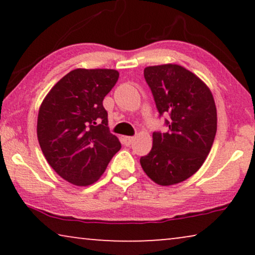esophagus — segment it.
Masks as SVG:
<instances>
[{
	"mask_svg": "<svg viewBox=\"0 0 255 255\" xmlns=\"http://www.w3.org/2000/svg\"><path fill=\"white\" fill-rule=\"evenodd\" d=\"M123 140H124V144H125V145L130 146V145L132 144V142H133L134 138H133V137H128V135H127V137L123 138Z\"/></svg>",
	"mask_w": 255,
	"mask_h": 255,
	"instance_id": "esophagus-1",
	"label": "esophagus"
}]
</instances>
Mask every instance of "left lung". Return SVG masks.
<instances>
[{
  "label": "left lung",
  "mask_w": 255,
  "mask_h": 255,
  "mask_svg": "<svg viewBox=\"0 0 255 255\" xmlns=\"http://www.w3.org/2000/svg\"><path fill=\"white\" fill-rule=\"evenodd\" d=\"M160 115H169L166 133L153 132L151 152L140 158L149 179L173 186L194 175L210 152L217 131V109L209 87L176 64L144 69Z\"/></svg>",
  "instance_id": "8db88e82"
}]
</instances>
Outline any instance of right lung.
<instances>
[{
	"label": "right lung",
	"mask_w": 255,
	"mask_h": 255,
	"mask_svg": "<svg viewBox=\"0 0 255 255\" xmlns=\"http://www.w3.org/2000/svg\"><path fill=\"white\" fill-rule=\"evenodd\" d=\"M118 78L116 69H73L40 104L37 137L41 151L54 172L74 186L95 183L122 147L107 127L103 107Z\"/></svg>",
	"instance_id": "1"
}]
</instances>
